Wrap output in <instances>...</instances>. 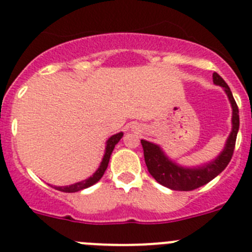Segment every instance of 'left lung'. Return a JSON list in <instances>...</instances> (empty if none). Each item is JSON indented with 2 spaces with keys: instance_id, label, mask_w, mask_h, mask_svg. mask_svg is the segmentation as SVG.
<instances>
[{
  "instance_id": "8db88e82",
  "label": "left lung",
  "mask_w": 252,
  "mask_h": 252,
  "mask_svg": "<svg viewBox=\"0 0 252 252\" xmlns=\"http://www.w3.org/2000/svg\"><path fill=\"white\" fill-rule=\"evenodd\" d=\"M213 83L223 88L232 107V130H231L230 136L227 137L223 150L216 159L201 166L187 168V166L178 165L177 162L169 159L159 145L146 141V140H141L144 158H145L149 173L153 175L158 183L166 188L173 189V190H183V192L199 188L215 179L220 173H222L232 158L236 137H237L240 127L239 107L236 104L230 87L227 86L226 82L217 73H213Z\"/></svg>"
}]
</instances>
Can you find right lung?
<instances>
[{"instance_id":"obj_1","label":"right lung","mask_w":252,"mask_h":252,"mask_svg":"<svg viewBox=\"0 0 252 252\" xmlns=\"http://www.w3.org/2000/svg\"><path fill=\"white\" fill-rule=\"evenodd\" d=\"M124 136V132H119L116 133V135H112L110 139L107 140L106 142V150H104V155H103V159L101 161V165L97 170L93 173L92 177H90L88 179H84L82 182H78V183L72 184V186H65V187H54L55 189L60 190V192H65V193H74V192H79L82 189H86L88 187L93 186L103 177L104 171H106L107 166H108V162H110V158H111V154H112L113 149H115V145L117 142L121 140V137Z\"/></svg>"}]
</instances>
